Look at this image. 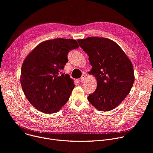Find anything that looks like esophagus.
Here are the masks:
<instances>
[{"label":"esophagus","mask_w":153,"mask_h":153,"mask_svg":"<svg viewBox=\"0 0 153 153\" xmlns=\"http://www.w3.org/2000/svg\"><path fill=\"white\" fill-rule=\"evenodd\" d=\"M85 78H86V76L85 74H83L82 76V77H81L80 79H79V81H80V82H83V81L85 79Z\"/></svg>","instance_id":"34e87169"}]
</instances>
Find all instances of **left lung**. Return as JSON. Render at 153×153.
Segmentation results:
<instances>
[{
	"label": "left lung",
	"instance_id": "1",
	"mask_svg": "<svg viewBox=\"0 0 153 153\" xmlns=\"http://www.w3.org/2000/svg\"><path fill=\"white\" fill-rule=\"evenodd\" d=\"M92 66L88 73L97 81V87L88 101L100 111L116 108L128 95L135 76L133 65L124 51L109 39L90 37L78 39Z\"/></svg>",
	"mask_w": 153,
	"mask_h": 153
}]
</instances>
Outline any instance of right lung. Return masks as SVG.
Returning <instances> with one entry per match:
<instances>
[{
  "label": "right lung",
  "instance_id": "add662e5",
  "mask_svg": "<svg viewBox=\"0 0 153 153\" xmlns=\"http://www.w3.org/2000/svg\"><path fill=\"white\" fill-rule=\"evenodd\" d=\"M79 47L73 39L48 40L36 46L25 58L20 80L26 97L36 109L55 113L68 101L75 85L69 75L61 70L68 62V52Z\"/></svg>",
  "mask_w": 153,
  "mask_h": 153
}]
</instances>
